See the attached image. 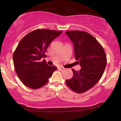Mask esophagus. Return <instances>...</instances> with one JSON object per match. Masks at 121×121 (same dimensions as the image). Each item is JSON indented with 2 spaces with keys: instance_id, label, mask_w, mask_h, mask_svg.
Masks as SVG:
<instances>
[{
  "instance_id": "34e87169",
  "label": "esophagus",
  "mask_w": 121,
  "mask_h": 121,
  "mask_svg": "<svg viewBox=\"0 0 121 121\" xmlns=\"http://www.w3.org/2000/svg\"><path fill=\"white\" fill-rule=\"evenodd\" d=\"M57 68H58V69H59V70H64V69H65L64 68L62 67V66H59Z\"/></svg>"
}]
</instances>
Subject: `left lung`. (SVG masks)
Here are the masks:
<instances>
[{"label": "left lung", "instance_id": "8db88e82", "mask_svg": "<svg viewBox=\"0 0 121 121\" xmlns=\"http://www.w3.org/2000/svg\"><path fill=\"white\" fill-rule=\"evenodd\" d=\"M73 43L75 58L81 68L72 69L73 76L65 82L70 89L82 93L92 88L100 80L106 66V55L95 37L82 30L65 32Z\"/></svg>", "mask_w": 121, "mask_h": 121}]
</instances>
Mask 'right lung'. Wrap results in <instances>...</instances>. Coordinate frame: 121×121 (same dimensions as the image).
<instances>
[{
	"label": "right lung",
	"instance_id": "1",
	"mask_svg": "<svg viewBox=\"0 0 121 121\" xmlns=\"http://www.w3.org/2000/svg\"><path fill=\"white\" fill-rule=\"evenodd\" d=\"M62 30L38 29L26 35L18 44L13 55L15 71L26 86L36 89L48 83L57 67L47 65L45 57L47 48Z\"/></svg>",
	"mask_w": 121,
	"mask_h": 121
}]
</instances>
